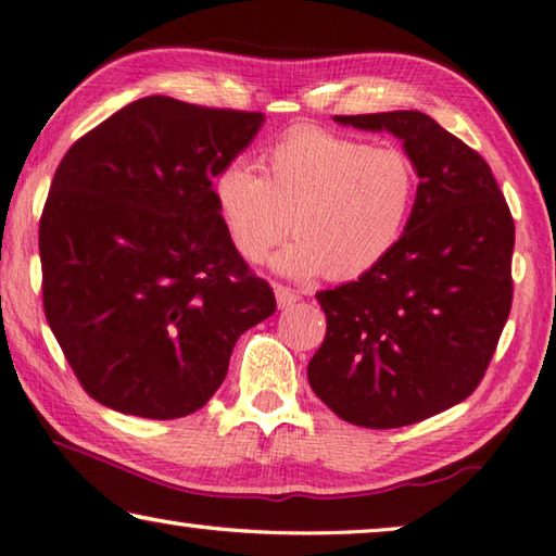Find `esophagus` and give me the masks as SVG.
Segmentation results:
<instances>
[{"label":"esophagus","mask_w":556,"mask_h":556,"mask_svg":"<svg viewBox=\"0 0 556 556\" xmlns=\"http://www.w3.org/2000/svg\"><path fill=\"white\" fill-rule=\"evenodd\" d=\"M274 290H276V302H278L280 309H288V307L295 305V302H300L298 292H292V290L286 288V286H276Z\"/></svg>","instance_id":"esophagus-1"}]
</instances>
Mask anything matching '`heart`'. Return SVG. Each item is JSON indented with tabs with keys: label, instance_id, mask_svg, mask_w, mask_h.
<instances>
[{
	"label": "heart",
	"instance_id": "b5f03b06",
	"mask_svg": "<svg viewBox=\"0 0 556 556\" xmlns=\"http://www.w3.org/2000/svg\"><path fill=\"white\" fill-rule=\"evenodd\" d=\"M215 211L235 251L274 258L290 278L355 280L400 242L416 201V169L396 148H368L321 128H292L261 156V176L229 162L213 179Z\"/></svg>",
	"mask_w": 556,
	"mask_h": 556
}]
</instances>
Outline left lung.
<instances>
[{"mask_svg": "<svg viewBox=\"0 0 556 556\" xmlns=\"http://www.w3.org/2000/svg\"><path fill=\"white\" fill-rule=\"evenodd\" d=\"M390 130L418 174L412 217L368 274L317 292L327 337L309 387L343 421L418 424L467 400L513 302L516 225L484 156L421 111L333 115Z\"/></svg>", "mask_w": 556, "mask_h": 556, "instance_id": "left-lung-1", "label": "left lung"}]
</instances>
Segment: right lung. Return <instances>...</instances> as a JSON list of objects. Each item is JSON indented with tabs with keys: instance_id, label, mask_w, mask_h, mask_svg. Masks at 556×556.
<instances>
[{
	"instance_id": "1",
	"label": "right lung",
	"mask_w": 556,
	"mask_h": 556,
	"mask_svg": "<svg viewBox=\"0 0 556 556\" xmlns=\"http://www.w3.org/2000/svg\"><path fill=\"white\" fill-rule=\"evenodd\" d=\"M261 123L144 97L62 156L38 229L43 309L91 400L156 421L193 414L237 339L276 312L213 201Z\"/></svg>"
}]
</instances>
